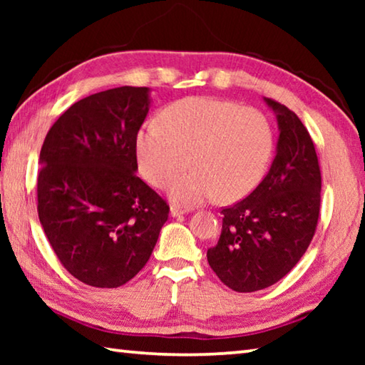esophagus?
Returning <instances> with one entry per match:
<instances>
[{"mask_svg": "<svg viewBox=\"0 0 365 365\" xmlns=\"http://www.w3.org/2000/svg\"><path fill=\"white\" fill-rule=\"evenodd\" d=\"M191 211V207L187 206H180V205H174L170 207V215L172 217H178V215H183Z\"/></svg>", "mask_w": 365, "mask_h": 365, "instance_id": "34e87169", "label": "esophagus"}]
</instances>
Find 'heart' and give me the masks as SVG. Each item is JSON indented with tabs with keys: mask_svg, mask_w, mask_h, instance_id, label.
Masks as SVG:
<instances>
[{
	"mask_svg": "<svg viewBox=\"0 0 365 365\" xmlns=\"http://www.w3.org/2000/svg\"><path fill=\"white\" fill-rule=\"evenodd\" d=\"M275 130L259 109L217 98H185L145 122L137 135L140 172L164 188L183 170L191 172L170 187L180 205H197L219 196L232 202L248 196L269 169Z\"/></svg>",
	"mask_w": 365,
	"mask_h": 365,
	"instance_id": "1",
	"label": "heart"
}]
</instances>
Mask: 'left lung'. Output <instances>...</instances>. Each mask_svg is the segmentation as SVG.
Segmentation results:
<instances>
[{
	"label": "left lung",
	"instance_id": "left-lung-1",
	"mask_svg": "<svg viewBox=\"0 0 365 365\" xmlns=\"http://www.w3.org/2000/svg\"><path fill=\"white\" fill-rule=\"evenodd\" d=\"M279 122L277 154L262 182L222 209L219 242L207 262L220 282L238 293L282 280L304 255L316 233L322 177L314 141L299 117L265 98Z\"/></svg>",
	"mask_w": 365,
	"mask_h": 365
}]
</instances>
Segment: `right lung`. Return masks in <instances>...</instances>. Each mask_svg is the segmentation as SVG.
Masks as SVG:
<instances>
[{
	"mask_svg": "<svg viewBox=\"0 0 365 365\" xmlns=\"http://www.w3.org/2000/svg\"><path fill=\"white\" fill-rule=\"evenodd\" d=\"M146 86L90 95L46 133L36 180L38 217L59 262L96 288L125 285L145 267L169 205L137 175Z\"/></svg>",
	"mask_w": 365,
	"mask_h": 365,
	"instance_id": "right-lung-1",
	"label": "right lung"
}]
</instances>
